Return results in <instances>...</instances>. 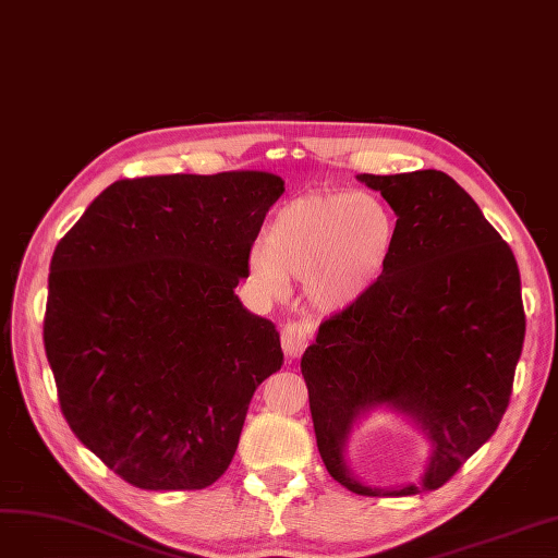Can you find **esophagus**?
<instances>
[{
	"mask_svg": "<svg viewBox=\"0 0 558 558\" xmlns=\"http://www.w3.org/2000/svg\"><path fill=\"white\" fill-rule=\"evenodd\" d=\"M313 338V325L311 322H287L280 333V343L287 359H296L301 352L308 348Z\"/></svg>",
	"mask_w": 558,
	"mask_h": 558,
	"instance_id": "obj_1",
	"label": "esophagus"
}]
</instances>
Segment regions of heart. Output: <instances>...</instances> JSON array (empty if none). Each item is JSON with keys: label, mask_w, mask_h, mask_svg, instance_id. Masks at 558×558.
<instances>
[{"label": "heart", "mask_w": 558, "mask_h": 558, "mask_svg": "<svg viewBox=\"0 0 558 558\" xmlns=\"http://www.w3.org/2000/svg\"><path fill=\"white\" fill-rule=\"evenodd\" d=\"M397 239V215L380 196L315 192L276 210L247 264L264 292L284 294L299 278L313 311L343 313L380 284Z\"/></svg>", "instance_id": "1"}]
</instances>
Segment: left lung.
I'll return each mask as SVG.
<instances>
[{
	"label": "left lung",
	"instance_id": "obj_1",
	"mask_svg": "<svg viewBox=\"0 0 558 558\" xmlns=\"http://www.w3.org/2000/svg\"><path fill=\"white\" fill-rule=\"evenodd\" d=\"M397 215L399 239L380 284L319 327L301 356L317 449L359 496L438 489L506 415L526 317L510 245L471 194L442 171L359 173ZM397 411L429 440L420 483L380 490L347 463L353 426Z\"/></svg>",
	"mask_w": 558,
	"mask_h": 558
}]
</instances>
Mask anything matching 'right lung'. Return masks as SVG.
<instances>
[{
    "mask_svg": "<svg viewBox=\"0 0 558 558\" xmlns=\"http://www.w3.org/2000/svg\"><path fill=\"white\" fill-rule=\"evenodd\" d=\"M282 192L266 171L118 181L52 253L44 345L62 415L138 489L218 480L282 366L276 325L233 292Z\"/></svg>",
    "mask_w": 558,
    "mask_h": 558,
    "instance_id": "add662e5",
    "label": "right lung"
}]
</instances>
